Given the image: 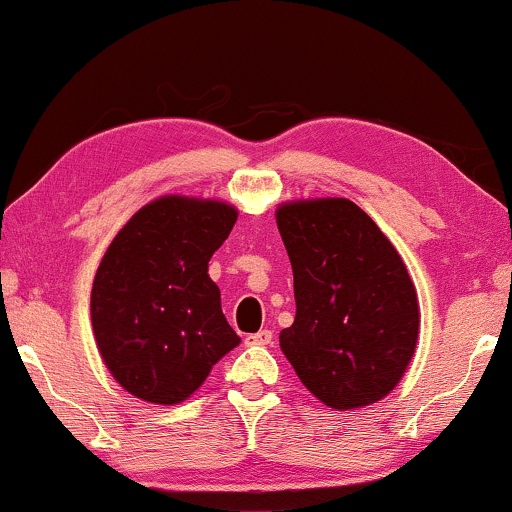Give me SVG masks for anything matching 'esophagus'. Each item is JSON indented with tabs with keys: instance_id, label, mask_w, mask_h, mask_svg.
<instances>
[{
	"instance_id": "34e87169",
	"label": "esophagus",
	"mask_w": 512,
	"mask_h": 512,
	"mask_svg": "<svg viewBox=\"0 0 512 512\" xmlns=\"http://www.w3.org/2000/svg\"><path fill=\"white\" fill-rule=\"evenodd\" d=\"M247 342H249V345H270V342H272V331H268V328H263V331L251 333V335H247Z\"/></svg>"
}]
</instances>
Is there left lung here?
I'll return each instance as SVG.
<instances>
[{
	"label": "left lung",
	"mask_w": 512,
	"mask_h": 512,
	"mask_svg": "<svg viewBox=\"0 0 512 512\" xmlns=\"http://www.w3.org/2000/svg\"><path fill=\"white\" fill-rule=\"evenodd\" d=\"M296 319L279 347L300 382L333 410L380 401L415 354V284L377 223L345 198L277 209Z\"/></svg>",
	"instance_id": "obj_1"
}]
</instances>
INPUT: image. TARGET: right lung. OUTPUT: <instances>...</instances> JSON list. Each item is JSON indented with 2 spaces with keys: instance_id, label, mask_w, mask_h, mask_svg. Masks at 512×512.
Returning a JSON list of instances; mask_svg holds the SVG:
<instances>
[{
  "instance_id": "1",
  "label": "right lung",
  "mask_w": 512,
  "mask_h": 512,
  "mask_svg": "<svg viewBox=\"0 0 512 512\" xmlns=\"http://www.w3.org/2000/svg\"><path fill=\"white\" fill-rule=\"evenodd\" d=\"M235 221L237 209L226 202L167 195L139 209L109 244L90 317L104 363L132 396L186 401L240 345L207 275Z\"/></svg>"
}]
</instances>
